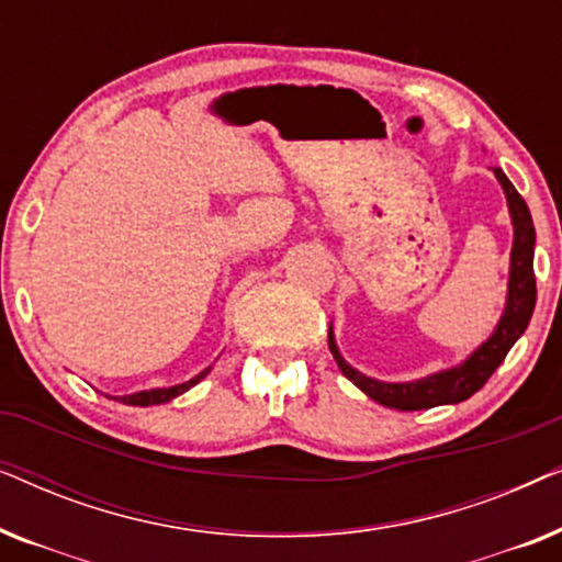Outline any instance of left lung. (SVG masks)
Segmentation results:
<instances>
[{
	"mask_svg": "<svg viewBox=\"0 0 562 562\" xmlns=\"http://www.w3.org/2000/svg\"><path fill=\"white\" fill-rule=\"evenodd\" d=\"M498 183H502L506 204H509L512 225H514V245H512V263H509V291H506V306L502 319L494 329V335L486 342L479 345L463 363L448 371H437L427 379L406 381V383H386L368 379L360 371H356L350 363H345L335 345L333 325L327 333V345L333 352L337 366H340L342 375L348 381L363 391L366 396H371L373 402H379L389 409L398 412H417L429 409V406L440 404H458L471 398L483 383L491 379V373L504 363L506 352L512 350V345L525 335V329L532 319L535 302H537V283H535V225L532 214L525 199L519 196V191L514 189V183L506 179L502 168H494Z\"/></svg>",
	"mask_w": 562,
	"mask_h": 562,
	"instance_id": "obj_1",
	"label": "left lung"
}]
</instances>
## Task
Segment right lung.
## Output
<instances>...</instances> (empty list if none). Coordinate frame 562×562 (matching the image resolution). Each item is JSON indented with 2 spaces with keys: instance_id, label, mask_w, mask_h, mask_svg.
<instances>
[{
  "instance_id": "right-lung-1",
  "label": "right lung",
  "mask_w": 562,
  "mask_h": 562,
  "mask_svg": "<svg viewBox=\"0 0 562 562\" xmlns=\"http://www.w3.org/2000/svg\"><path fill=\"white\" fill-rule=\"evenodd\" d=\"M206 373H210V368H204L202 373L194 375V379L187 381V383H179V386H171V389L137 391V394H130V396H114V402H122V404H130V406H153V404H166V402H171V398L181 396L183 391H189L191 386H196V383L202 381Z\"/></svg>"
}]
</instances>
